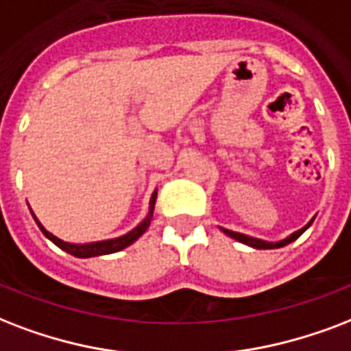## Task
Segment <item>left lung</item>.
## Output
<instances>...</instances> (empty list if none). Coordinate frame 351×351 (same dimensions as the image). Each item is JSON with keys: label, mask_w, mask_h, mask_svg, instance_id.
Listing matches in <instances>:
<instances>
[{"label": "left lung", "mask_w": 351, "mask_h": 351, "mask_svg": "<svg viewBox=\"0 0 351 351\" xmlns=\"http://www.w3.org/2000/svg\"><path fill=\"white\" fill-rule=\"evenodd\" d=\"M313 223V219L309 221L306 227H302V229L295 230L293 234H289L287 238H284V240L280 241H265V240H258V238H252V236H247V234H241V232H234V230H229V229H221L227 236H230V238H234V240L241 241V243H245V245L249 247H254V249H278V247H284L287 245V243H291V241H295L298 238V236L302 234L304 230L308 229L309 225Z\"/></svg>", "instance_id": "obj_1"}]
</instances>
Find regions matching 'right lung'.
Returning <instances> with one entry per match:
<instances>
[{
    "mask_svg": "<svg viewBox=\"0 0 351 351\" xmlns=\"http://www.w3.org/2000/svg\"><path fill=\"white\" fill-rule=\"evenodd\" d=\"M156 199H157V190L152 194L150 197V206H148V216H146L141 223L135 227L133 230H130L128 234L124 236H119V238H113V240H104V241H93V243H69V241H64L60 240L58 236L51 234L45 227H43L40 221H38V218L34 216V213L31 210L32 218H34V221L38 223V227H40V230H42L43 234H45V238H49V240L53 241L54 245L60 247L62 251L69 252V254H73V256L77 258H91V256H102V254H111V252H119L122 251V249H126L128 245H132L133 241L138 240L141 236L145 234L146 229L150 227L152 223V218H154V208H156Z\"/></svg>",
    "mask_w": 351,
    "mask_h": 351,
    "instance_id": "obj_1",
    "label": "right lung"
}]
</instances>
